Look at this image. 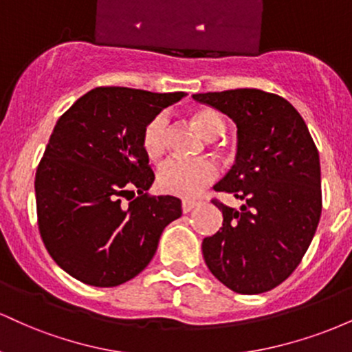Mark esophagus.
Returning a JSON list of instances; mask_svg holds the SVG:
<instances>
[{"label":"esophagus","mask_w":352,"mask_h":352,"mask_svg":"<svg viewBox=\"0 0 352 352\" xmlns=\"http://www.w3.org/2000/svg\"><path fill=\"white\" fill-rule=\"evenodd\" d=\"M197 205H199V201H197V200H182V212H184V213L192 212V210L195 208Z\"/></svg>","instance_id":"obj_1"}]
</instances>
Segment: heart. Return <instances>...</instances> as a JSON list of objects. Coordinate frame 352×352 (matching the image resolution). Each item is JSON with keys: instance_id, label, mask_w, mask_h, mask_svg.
Here are the masks:
<instances>
[{"instance_id": "b5f03b06", "label": "heart", "mask_w": 352, "mask_h": 352, "mask_svg": "<svg viewBox=\"0 0 352 352\" xmlns=\"http://www.w3.org/2000/svg\"><path fill=\"white\" fill-rule=\"evenodd\" d=\"M193 124L208 139H215L225 131L221 116L213 109H199L192 114ZM142 147L148 159L162 157L167 147V119L164 114L155 116L145 125L142 134ZM217 165L210 159H180L172 157L165 160L157 172V185L168 195L192 199L197 197L210 182L217 179Z\"/></svg>"}]
</instances>
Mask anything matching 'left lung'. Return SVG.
Here are the masks:
<instances>
[{"instance_id":"1","label":"left lung","mask_w":352,"mask_h":352,"mask_svg":"<svg viewBox=\"0 0 352 352\" xmlns=\"http://www.w3.org/2000/svg\"><path fill=\"white\" fill-rule=\"evenodd\" d=\"M236 124V157L215 185L243 201L223 213L201 253L217 280L241 294L273 289L305 256L321 217L319 153L300 112L260 89L193 94Z\"/></svg>"}]
</instances>
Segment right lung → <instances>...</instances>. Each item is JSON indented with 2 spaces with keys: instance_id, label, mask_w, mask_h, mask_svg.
Masks as SVG:
<instances>
[{
  "instance_id": "right-lung-1",
  "label": "right lung",
  "mask_w": 352,
  "mask_h": 352,
  "mask_svg": "<svg viewBox=\"0 0 352 352\" xmlns=\"http://www.w3.org/2000/svg\"><path fill=\"white\" fill-rule=\"evenodd\" d=\"M185 96L96 87L54 125L36 172V208L47 252L72 278L99 288L132 280L182 215L175 197H147L155 177L142 134ZM134 189L140 197L122 204Z\"/></svg>"
}]
</instances>
